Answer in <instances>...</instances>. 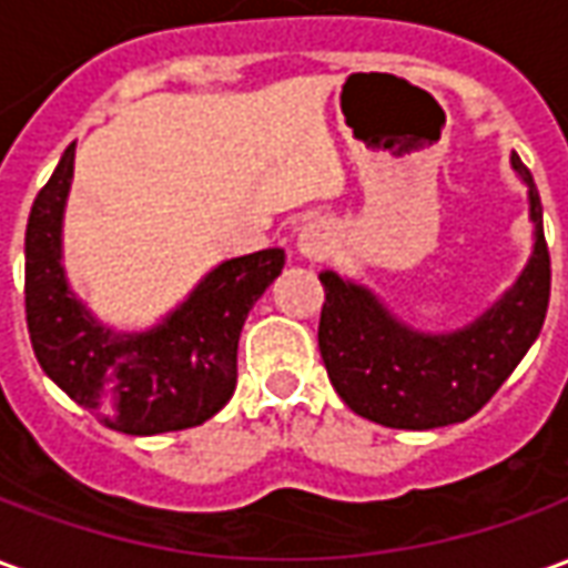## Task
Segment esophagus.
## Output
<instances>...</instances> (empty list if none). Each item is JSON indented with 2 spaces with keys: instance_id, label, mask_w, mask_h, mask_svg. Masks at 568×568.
Here are the masks:
<instances>
[{
  "instance_id": "34e87169",
  "label": "esophagus",
  "mask_w": 568,
  "mask_h": 568,
  "mask_svg": "<svg viewBox=\"0 0 568 568\" xmlns=\"http://www.w3.org/2000/svg\"><path fill=\"white\" fill-rule=\"evenodd\" d=\"M332 246V227L325 222H307L301 231H297V252L304 258H322Z\"/></svg>"
}]
</instances>
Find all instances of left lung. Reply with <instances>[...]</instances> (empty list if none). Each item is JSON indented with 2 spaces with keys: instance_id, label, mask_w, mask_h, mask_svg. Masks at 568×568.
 Returning a JSON list of instances; mask_svg holds the SVG:
<instances>
[{
  "instance_id": "obj_1",
  "label": "left lung",
  "mask_w": 568,
  "mask_h": 568,
  "mask_svg": "<svg viewBox=\"0 0 568 568\" xmlns=\"http://www.w3.org/2000/svg\"><path fill=\"white\" fill-rule=\"evenodd\" d=\"M511 166L529 187L536 246L517 283L471 325L450 334L414 332L371 288L334 271L320 273L322 362L358 417L414 432L463 423L496 395L538 337L548 313L550 255L532 173L517 154Z\"/></svg>"
}]
</instances>
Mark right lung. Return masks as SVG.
Wrapping results in <instances>:
<instances>
[{
  "label": "right lung",
  "instance_id": "1",
  "mask_svg": "<svg viewBox=\"0 0 568 568\" xmlns=\"http://www.w3.org/2000/svg\"><path fill=\"white\" fill-rule=\"evenodd\" d=\"M75 142L39 191L27 222V328L42 371L103 426L124 435L179 432L215 417L234 395L236 344L252 304L280 276L283 248L222 261L149 332L105 328L63 273V210Z\"/></svg>",
  "mask_w": 568,
  "mask_h": 568
}]
</instances>
